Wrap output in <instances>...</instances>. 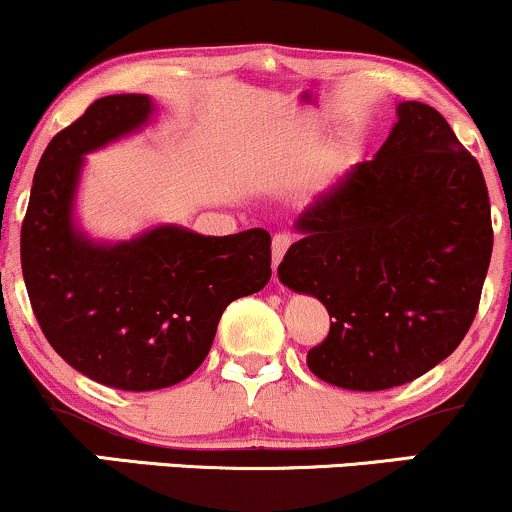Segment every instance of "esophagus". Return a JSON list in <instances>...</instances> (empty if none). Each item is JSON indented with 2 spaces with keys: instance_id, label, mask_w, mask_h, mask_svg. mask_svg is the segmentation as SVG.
Returning <instances> with one entry per match:
<instances>
[{
  "instance_id": "esophagus-1",
  "label": "esophagus",
  "mask_w": 512,
  "mask_h": 512,
  "mask_svg": "<svg viewBox=\"0 0 512 512\" xmlns=\"http://www.w3.org/2000/svg\"><path fill=\"white\" fill-rule=\"evenodd\" d=\"M293 243V236L291 233H276L274 240H272V262H274V269L279 267V262L284 260L286 250L291 248Z\"/></svg>"
}]
</instances>
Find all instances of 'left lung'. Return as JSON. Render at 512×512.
I'll list each match as a JSON object with an SVG mask.
<instances>
[{
	"mask_svg": "<svg viewBox=\"0 0 512 512\" xmlns=\"http://www.w3.org/2000/svg\"><path fill=\"white\" fill-rule=\"evenodd\" d=\"M373 161L356 163L296 221L279 279L325 303L308 368L344 390L421 378L479 310L493 228L484 173L431 105L399 103Z\"/></svg>",
	"mask_w": 512,
	"mask_h": 512,
	"instance_id": "left-lung-1",
	"label": "left lung"
}]
</instances>
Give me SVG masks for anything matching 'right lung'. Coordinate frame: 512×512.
<instances>
[{
	"label": "right lung",
	"instance_id": "1",
	"mask_svg": "<svg viewBox=\"0 0 512 512\" xmlns=\"http://www.w3.org/2000/svg\"><path fill=\"white\" fill-rule=\"evenodd\" d=\"M146 96H105L52 137L35 170L21 226V269L52 349L96 383L129 392L170 387L207 358L226 305L264 289V228L197 236L161 226L132 243L93 245L74 231L84 154L146 122Z\"/></svg>",
	"mask_w": 512,
	"mask_h": 512
}]
</instances>
